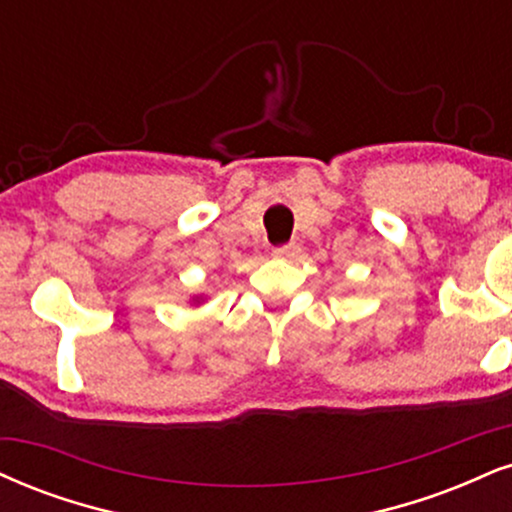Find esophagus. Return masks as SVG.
I'll list each match as a JSON object with an SVG mask.
<instances>
[{
    "label": "esophagus",
    "mask_w": 512,
    "mask_h": 512,
    "mask_svg": "<svg viewBox=\"0 0 512 512\" xmlns=\"http://www.w3.org/2000/svg\"><path fill=\"white\" fill-rule=\"evenodd\" d=\"M298 245L295 243H288V245H281V248H274V257H279V260H291V257L298 255Z\"/></svg>",
    "instance_id": "esophagus-1"
}]
</instances>
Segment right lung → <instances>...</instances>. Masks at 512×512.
I'll return each instance as SVG.
<instances>
[{
  "label": "right lung",
  "instance_id": "add662e5",
  "mask_svg": "<svg viewBox=\"0 0 512 512\" xmlns=\"http://www.w3.org/2000/svg\"><path fill=\"white\" fill-rule=\"evenodd\" d=\"M207 300V295L205 293H200V295H193V298H190V305H202Z\"/></svg>",
  "mask_w": 512,
  "mask_h": 512
}]
</instances>
